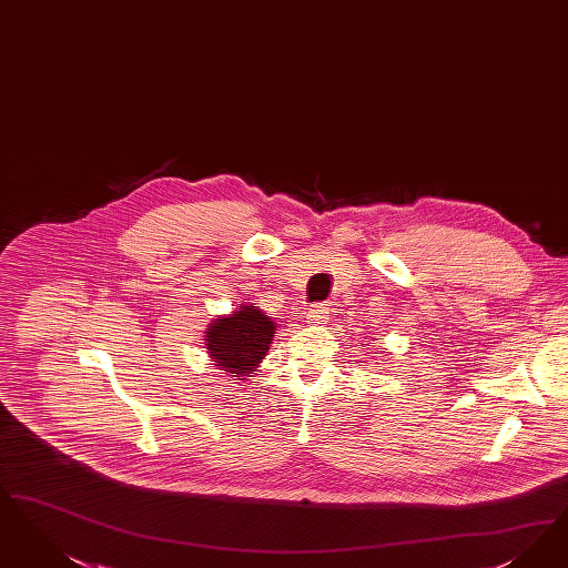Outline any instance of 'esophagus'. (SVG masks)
I'll use <instances>...</instances> for the list:
<instances>
[{
  "mask_svg": "<svg viewBox=\"0 0 568 568\" xmlns=\"http://www.w3.org/2000/svg\"><path fill=\"white\" fill-rule=\"evenodd\" d=\"M308 323L311 325H318V323H323L325 318H329V306L327 304H315V306H311L308 308Z\"/></svg>",
  "mask_w": 568,
  "mask_h": 568,
  "instance_id": "esophagus-1",
  "label": "esophagus"
}]
</instances>
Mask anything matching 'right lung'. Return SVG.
Here are the masks:
<instances>
[{"mask_svg":"<svg viewBox=\"0 0 568 568\" xmlns=\"http://www.w3.org/2000/svg\"><path fill=\"white\" fill-rule=\"evenodd\" d=\"M274 329L276 325L257 306L241 304L239 311L206 327V351L220 369L245 381L271 348Z\"/></svg>","mask_w":568,"mask_h":568,"instance_id":"1","label":"right lung"}]
</instances>
